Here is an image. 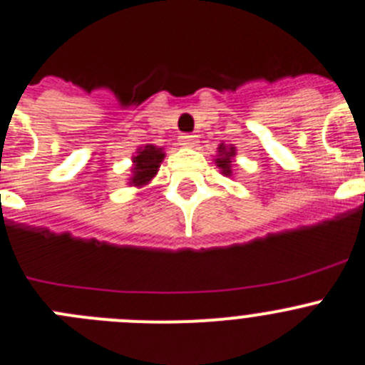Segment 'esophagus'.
<instances>
[{
    "instance_id": "esophagus-1",
    "label": "esophagus",
    "mask_w": 365,
    "mask_h": 365,
    "mask_svg": "<svg viewBox=\"0 0 365 365\" xmlns=\"http://www.w3.org/2000/svg\"><path fill=\"white\" fill-rule=\"evenodd\" d=\"M180 145L196 147V138L190 136V134H183V136H180Z\"/></svg>"
}]
</instances>
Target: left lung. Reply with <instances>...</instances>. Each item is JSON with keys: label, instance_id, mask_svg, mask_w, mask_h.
Segmentation results:
<instances>
[{"label": "left lung", "instance_id": "8db88e82", "mask_svg": "<svg viewBox=\"0 0 365 365\" xmlns=\"http://www.w3.org/2000/svg\"><path fill=\"white\" fill-rule=\"evenodd\" d=\"M235 156H236V147L235 145H225L220 143L216 149V158L215 163L220 169L223 176H232V167H235Z\"/></svg>", "mask_w": 365, "mask_h": 365}]
</instances>
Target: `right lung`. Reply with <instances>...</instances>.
Here are the masks:
<instances>
[{
	"instance_id": "add662e5",
	"label": "right lung",
	"mask_w": 365,
	"mask_h": 365,
	"mask_svg": "<svg viewBox=\"0 0 365 365\" xmlns=\"http://www.w3.org/2000/svg\"><path fill=\"white\" fill-rule=\"evenodd\" d=\"M165 153L162 147H156L153 143H147L145 147L136 149V154L133 156V169H130L129 185L130 187H143L149 185L153 178L158 175L160 165H162Z\"/></svg>"
}]
</instances>
